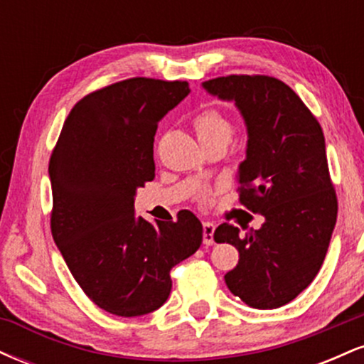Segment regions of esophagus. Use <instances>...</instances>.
<instances>
[{"mask_svg": "<svg viewBox=\"0 0 364 364\" xmlns=\"http://www.w3.org/2000/svg\"><path fill=\"white\" fill-rule=\"evenodd\" d=\"M214 231L215 225L212 223H203V245L214 243Z\"/></svg>", "mask_w": 364, "mask_h": 364, "instance_id": "esophagus-1", "label": "esophagus"}]
</instances>
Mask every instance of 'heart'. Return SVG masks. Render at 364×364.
Returning a JSON list of instances; mask_svg holds the SVG:
<instances>
[{
    "label": "heart",
    "mask_w": 364,
    "mask_h": 364,
    "mask_svg": "<svg viewBox=\"0 0 364 364\" xmlns=\"http://www.w3.org/2000/svg\"><path fill=\"white\" fill-rule=\"evenodd\" d=\"M193 127L200 141L214 139H231L232 124L223 111L215 107H205L193 118Z\"/></svg>",
    "instance_id": "1"
}]
</instances>
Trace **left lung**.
Returning <instances> with one entry per match:
<instances>
[{
	"mask_svg": "<svg viewBox=\"0 0 364 364\" xmlns=\"http://www.w3.org/2000/svg\"><path fill=\"white\" fill-rule=\"evenodd\" d=\"M235 102L246 124V157L237 168L241 203L265 217L257 231L220 224L217 243L240 252L224 275L232 294L257 310L287 304L310 286L337 220L325 139L318 121L291 87L265 75H229L202 83Z\"/></svg>",
	"mask_w": 364,
	"mask_h": 364,
	"instance_id": "8db88e82",
	"label": "left lung"
}]
</instances>
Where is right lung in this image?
I'll use <instances>...</instances> for the list:
<instances>
[{"label": "right lung", "mask_w": 364, "mask_h": 364, "mask_svg": "<svg viewBox=\"0 0 364 364\" xmlns=\"http://www.w3.org/2000/svg\"><path fill=\"white\" fill-rule=\"evenodd\" d=\"M186 82L129 78L73 106L49 161L51 232L70 272L99 308L140 316L169 298L171 269L202 245L190 210L178 220L135 215L136 190L156 176L154 136Z\"/></svg>", "instance_id": "add662e5"}]
</instances>
